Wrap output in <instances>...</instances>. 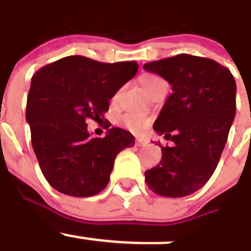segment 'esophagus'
<instances>
[{"mask_svg": "<svg viewBox=\"0 0 251 251\" xmlns=\"http://www.w3.org/2000/svg\"><path fill=\"white\" fill-rule=\"evenodd\" d=\"M136 145L137 146H146L148 145V141L142 139H136Z\"/></svg>", "mask_w": 251, "mask_h": 251, "instance_id": "34e87169", "label": "esophagus"}]
</instances>
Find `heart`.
Returning a JSON list of instances; mask_svg holds the SVG:
<instances>
[{"mask_svg": "<svg viewBox=\"0 0 251 251\" xmlns=\"http://www.w3.org/2000/svg\"><path fill=\"white\" fill-rule=\"evenodd\" d=\"M165 82L161 77L155 75H148L142 78V86L146 91H150L152 87L157 86L159 83ZM115 99H117V95L115 96ZM121 123L123 125L127 128L128 131L134 132V134H141L142 131L145 130L146 127L150 124V119L144 115L139 114H126L121 117Z\"/></svg>", "mask_w": 251, "mask_h": 251, "instance_id": "1", "label": "heart"}]
</instances>
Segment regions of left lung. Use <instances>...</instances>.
Returning <instances> with one entry per match:
<instances>
[{
    "label": "left lung",
    "mask_w": 251,
    "mask_h": 251,
    "mask_svg": "<svg viewBox=\"0 0 251 251\" xmlns=\"http://www.w3.org/2000/svg\"><path fill=\"white\" fill-rule=\"evenodd\" d=\"M171 85L153 130L174 142L161 146V161L145 171L149 189L182 198L201 189L215 171L236 112V83L211 58L181 53L144 65ZM157 145V144H156Z\"/></svg>",
    "instance_id": "1"
}]
</instances>
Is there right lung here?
Returning a JSON list of instances; mask_svg holds the SVG:
<instances>
[{
    "instance_id": "add662e5",
    "label": "right lung",
    "mask_w": 251,
    "mask_h": 251,
    "mask_svg": "<svg viewBox=\"0 0 251 251\" xmlns=\"http://www.w3.org/2000/svg\"><path fill=\"white\" fill-rule=\"evenodd\" d=\"M137 69L136 61L105 64L67 56L32 76L26 120L40 169L53 189L76 198L105 189L117 153L132 148L135 139L120 127L109 128L102 139L94 137L87 121H102L110 99Z\"/></svg>"
}]
</instances>
